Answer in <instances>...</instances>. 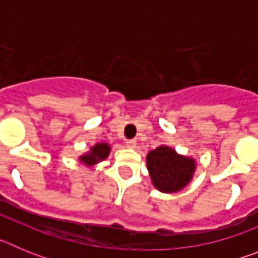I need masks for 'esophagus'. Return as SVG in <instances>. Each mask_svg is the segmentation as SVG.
I'll use <instances>...</instances> for the list:
<instances>
[{"mask_svg":"<svg viewBox=\"0 0 258 258\" xmlns=\"http://www.w3.org/2000/svg\"><path fill=\"white\" fill-rule=\"evenodd\" d=\"M125 145H126L127 149H136L137 147V142L134 140H129L125 142Z\"/></svg>","mask_w":258,"mask_h":258,"instance_id":"esophagus-1","label":"esophagus"}]
</instances>
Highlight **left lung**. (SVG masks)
<instances>
[{"instance_id":"8db88e82","label":"left lung","mask_w":258,"mask_h":258,"mask_svg":"<svg viewBox=\"0 0 258 258\" xmlns=\"http://www.w3.org/2000/svg\"><path fill=\"white\" fill-rule=\"evenodd\" d=\"M146 161L152 184L165 194L177 192L186 187L197 170L195 159L179 155L169 146H159L151 150Z\"/></svg>"}]
</instances>
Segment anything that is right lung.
<instances>
[{
	"label": "right lung",
	"instance_id": "1",
	"mask_svg": "<svg viewBox=\"0 0 258 258\" xmlns=\"http://www.w3.org/2000/svg\"><path fill=\"white\" fill-rule=\"evenodd\" d=\"M111 152V146L106 142H101L94 145L93 147H90L86 154L81 155L79 157V160L83 164H85L86 166H93L95 164L101 163L104 159H107Z\"/></svg>",
	"mask_w": 258,
	"mask_h": 258
}]
</instances>
